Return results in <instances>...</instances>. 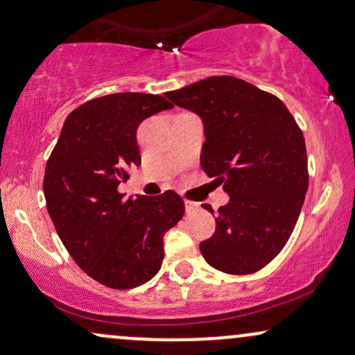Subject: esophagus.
Here are the masks:
<instances>
[{
  "label": "esophagus",
  "instance_id": "1",
  "mask_svg": "<svg viewBox=\"0 0 355 355\" xmlns=\"http://www.w3.org/2000/svg\"><path fill=\"white\" fill-rule=\"evenodd\" d=\"M198 209H200V205L195 202H190V200H185V210L187 214H193V211H197Z\"/></svg>",
  "mask_w": 355,
  "mask_h": 355
}]
</instances>
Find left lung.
Here are the masks:
<instances>
[{
  "mask_svg": "<svg viewBox=\"0 0 355 355\" xmlns=\"http://www.w3.org/2000/svg\"><path fill=\"white\" fill-rule=\"evenodd\" d=\"M165 96L202 118V168L230 197L215 234L200 243L203 259L225 274H254L280 254L302 210V132L277 96L235 76H210Z\"/></svg>",
  "mask_w": 355,
  "mask_h": 355,
  "instance_id": "8db88e82",
  "label": "left lung"
}]
</instances>
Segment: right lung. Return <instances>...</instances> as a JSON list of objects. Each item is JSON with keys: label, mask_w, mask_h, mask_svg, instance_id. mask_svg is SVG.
Masks as SVG:
<instances>
[{"label": "right lung", "mask_w": 355, "mask_h": 355, "mask_svg": "<svg viewBox=\"0 0 355 355\" xmlns=\"http://www.w3.org/2000/svg\"><path fill=\"white\" fill-rule=\"evenodd\" d=\"M173 105L160 95L113 93L64 120L46 162L43 191L61 242L96 282L126 291L148 282L164 260V235L185 205L172 190L125 198L118 185L141 164L137 128Z\"/></svg>", "instance_id": "obj_1"}]
</instances>
